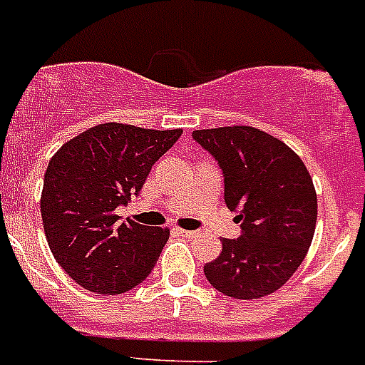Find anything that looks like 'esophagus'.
I'll list each match as a JSON object with an SVG mask.
<instances>
[{"mask_svg": "<svg viewBox=\"0 0 365 365\" xmlns=\"http://www.w3.org/2000/svg\"><path fill=\"white\" fill-rule=\"evenodd\" d=\"M178 235H182V237H187V239H191V237H195V231H187V229H176Z\"/></svg>", "mask_w": 365, "mask_h": 365, "instance_id": "esophagus-1", "label": "esophagus"}]
</instances>
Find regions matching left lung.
Instances as JSON below:
<instances>
[{
	"instance_id": "1",
	"label": "left lung",
	"mask_w": 365,
	"mask_h": 365,
	"mask_svg": "<svg viewBox=\"0 0 365 365\" xmlns=\"http://www.w3.org/2000/svg\"><path fill=\"white\" fill-rule=\"evenodd\" d=\"M225 176V202L242 222L239 239H222L205 265L208 282L235 299H259L288 282L317 229V191L305 163L282 140L233 125L193 130Z\"/></svg>"
}]
</instances>
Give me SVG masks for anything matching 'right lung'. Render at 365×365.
I'll use <instances>...</instances> for the list:
<instances>
[{
  "instance_id": "add662e5",
  "label": "right lung",
  "mask_w": 365,
  "mask_h": 365,
  "mask_svg": "<svg viewBox=\"0 0 365 365\" xmlns=\"http://www.w3.org/2000/svg\"><path fill=\"white\" fill-rule=\"evenodd\" d=\"M182 128L102 123L66 142L48 160L41 217L58 265L88 292L115 295L153 271L168 227L119 222L115 208L138 193Z\"/></svg>"
}]
</instances>
